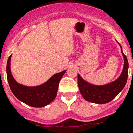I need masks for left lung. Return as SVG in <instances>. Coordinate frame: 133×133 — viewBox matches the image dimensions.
I'll use <instances>...</instances> for the list:
<instances>
[{
    "instance_id": "8db88e82",
    "label": "left lung",
    "mask_w": 133,
    "mask_h": 133,
    "mask_svg": "<svg viewBox=\"0 0 133 133\" xmlns=\"http://www.w3.org/2000/svg\"><path fill=\"white\" fill-rule=\"evenodd\" d=\"M119 45L124 57V65L121 75L116 80L105 85H96L85 81L78 74V85L80 93L87 101L95 104H106L113 100L124 89L128 76L129 63L127 57L123 53L121 45L120 44Z\"/></svg>"
}]
</instances>
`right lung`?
I'll list each match as a JSON object with an SVG mask.
<instances>
[{"label":"right lung","instance_id":"right-lung-1","mask_svg":"<svg viewBox=\"0 0 133 133\" xmlns=\"http://www.w3.org/2000/svg\"><path fill=\"white\" fill-rule=\"evenodd\" d=\"M11 55L8 60L6 66L8 82L13 95L24 104L33 108H42L50 104L56 98L60 79L66 70L52 76L46 82L35 87H28L16 82L11 75L10 61Z\"/></svg>","mask_w":133,"mask_h":133}]
</instances>
